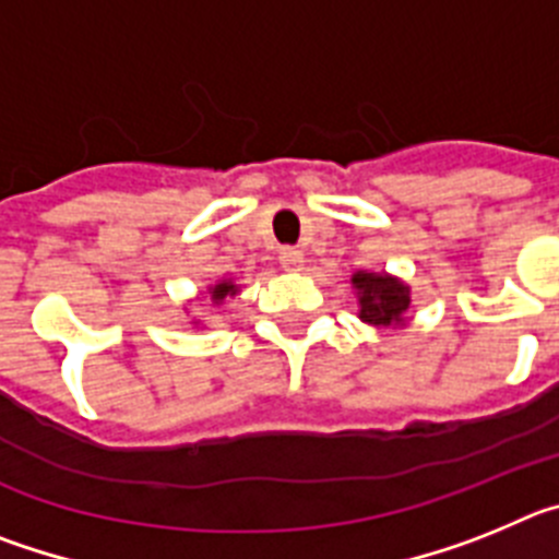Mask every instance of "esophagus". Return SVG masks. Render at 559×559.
I'll list each match as a JSON object with an SVG mask.
<instances>
[{
	"mask_svg": "<svg viewBox=\"0 0 559 559\" xmlns=\"http://www.w3.org/2000/svg\"><path fill=\"white\" fill-rule=\"evenodd\" d=\"M280 263H283L285 271H302L305 254L299 249H290V246H285V249L280 251Z\"/></svg>",
	"mask_w": 559,
	"mask_h": 559,
	"instance_id": "1",
	"label": "esophagus"
}]
</instances>
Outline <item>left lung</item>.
<instances>
[{"mask_svg":"<svg viewBox=\"0 0 559 559\" xmlns=\"http://www.w3.org/2000/svg\"><path fill=\"white\" fill-rule=\"evenodd\" d=\"M353 288L358 290L360 322L374 324V328H392V324L406 322L412 290L406 283H400L397 276L358 271L353 274Z\"/></svg>","mask_w":559,"mask_h":559,"instance_id":"left-lung-1","label":"left lung"}]
</instances>
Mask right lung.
<instances>
[{"label": "right lung", "instance_id": "right-lung-1", "mask_svg": "<svg viewBox=\"0 0 559 559\" xmlns=\"http://www.w3.org/2000/svg\"><path fill=\"white\" fill-rule=\"evenodd\" d=\"M237 294V285L231 280H221V283L210 285V299L212 305H221L226 296H235Z\"/></svg>", "mask_w": 559, "mask_h": 559}]
</instances>
